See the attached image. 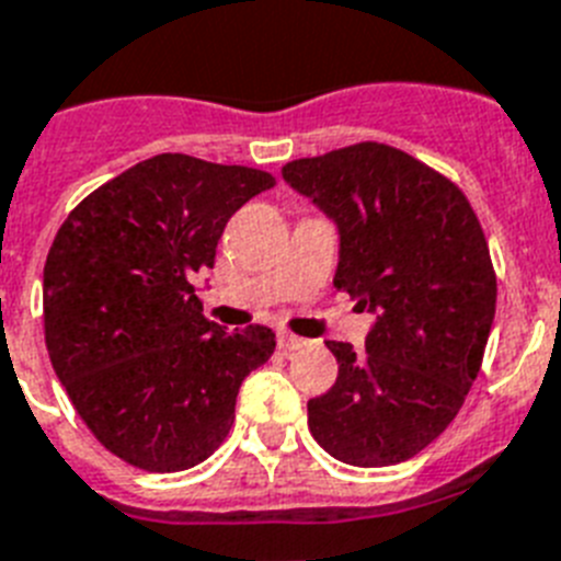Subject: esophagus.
<instances>
[{"instance_id": "esophagus-1", "label": "esophagus", "mask_w": 561, "mask_h": 561, "mask_svg": "<svg viewBox=\"0 0 561 561\" xmlns=\"http://www.w3.org/2000/svg\"><path fill=\"white\" fill-rule=\"evenodd\" d=\"M276 345H279V351L290 353V351H299V347H305V339L294 336V333H288V331H279L276 333Z\"/></svg>"}]
</instances>
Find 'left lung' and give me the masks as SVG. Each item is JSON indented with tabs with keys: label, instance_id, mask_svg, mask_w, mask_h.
Segmentation results:
<instances>
[{
	"label": "left lung",
	"instance_id": "left-lung-1",
	"mask_svg": "<svg viewBox=\"0 0 561 561\" xmlns=\"http://www.w3.org/2000/svg\"><path fill=\"white\" fill-rule=\"evenodd\" d=\"M339 228L333 285L376 313L365 353L328 342L333 388L308 427L333 459L399 465L462 408L496 313V273L465 193L399 148L359 142L282 168Z\"/></svg>",
	"mask_w": 561,
	"mask_h": 561
}]
</instances>
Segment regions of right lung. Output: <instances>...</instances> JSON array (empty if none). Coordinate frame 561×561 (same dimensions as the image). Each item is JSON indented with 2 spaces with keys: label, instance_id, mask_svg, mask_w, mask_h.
I'll use <instances>...</instances> for the list:
<instances>
[{
  "label": "right lung",
  "instance_id": "add662e5",
  "mask_svg": "<svg viewBox=\"0 0 561 561\" xmlns=\"http://www.w3.org/2000/svg\"><path fill=\"white\" fill-rule=\"evenodd\" d=\"M276 179L159 153L82 199L45 262V345L70 402L111 454L150 473L205 462L244 376L271 359L265 324L202 317L196 279L228 219Z\"/></svg>",
  "mask_w": 561,
  "mask_h": 561
}]
</instances>
